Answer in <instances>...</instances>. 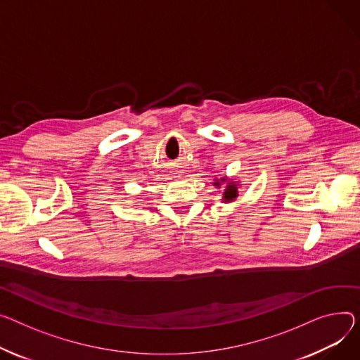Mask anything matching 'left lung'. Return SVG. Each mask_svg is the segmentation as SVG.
<instances>
[{"label":"left lung","instance_id":"8db88e82","mask_svg":"<svg viewBox=\"0 0 360 360\" xmlns=\"http://www.w3.org/2000/svg\"><path fill=\"white\" fill-rule=\"evenodd\" d=\"M212 185L215 188H221L224 185V189H223V198H221V202L224 204H230L233 202L237 197H238V186H240V184H238V181H234V179H230L227 176H223L220 179H214Z\"/></svg>","mask_w":360,"mask_h":360}]
</instances>
